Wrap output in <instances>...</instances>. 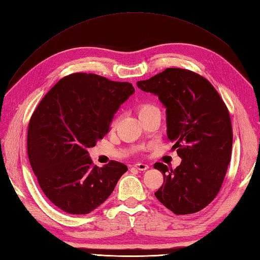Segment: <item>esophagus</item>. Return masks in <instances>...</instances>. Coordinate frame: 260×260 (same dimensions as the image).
<instances>
[{"mask_svg":"<svg viewBox=\"0 0 260 260\" xmlns=\"http://www.w3.org/2000/svg\"><path fill=\"white\" fill-rule=\"evenodd\" d=\"M134 168L139 171H146L148 169V165L145 163H136L134 164Z\"/></svg>","mask_w":260,"mask_h":260,"instance_id":"34e87169","label":"esophagus"}]
</instances>
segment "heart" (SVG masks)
<instances>
[{"label":"heart","instance_id":"1","mask_svg":"<svg viewBox=\"0 0 260 260\" xmlns=\"http://www.w3.org/2000/svg\"><path fill=\"white\" fill-rule=\"evenodd\" d=\"M136 112H137V114H139V117L141 119V118L146 117V116L151 115V114L159 113V110L155 106V105L152 103H142L136 107ZM115 125H116V119L112 123V127H115Z\"/></svg>","mask_w":260,"mask_h":260}]
</instances>
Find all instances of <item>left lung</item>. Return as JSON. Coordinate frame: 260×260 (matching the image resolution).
I'll return each mask as SVG.
<instances>
[{
    "label": "left lung",
    "mask_w": 260,
    "mask_h": 260,
    "mask_svg": "<svg viewBox=\"0 0 260 260\" xmlns=\"http://www.w3.org/2000/svg\"><path fill=\"white\" fill-rule=\"evenodd\" d=\"M137 87L156 95L167 108L168 139L182 158L174 170L154 164L164 176L154 194L175 214L200 211L217 197L231 158L227 106L206 78L186 69L167 68L137 81Z\"/></svg>",
    "instance_id": "1"
}]
</instances>
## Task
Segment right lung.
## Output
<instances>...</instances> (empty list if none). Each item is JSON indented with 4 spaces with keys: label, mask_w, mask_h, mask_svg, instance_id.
<instances>
[{
    "label": "right lung",
    "mask_w": 260,
    "mask_h": 260,
    "mask_svg": "<svg viewBox=\"0 0 260 260\" xmlns=\"http://www.w3.org/2000/svg\"><path fill=\"white\" fill-rule=\"evenodd\" d=\"M135 92L128 82L93 74L60 79L38 105L27 129V156L54 206L87 214L107 200L127 167L92 165L88 148L108 133L115 113Z\"/></svg>",
    "instance_id": "obj_1"
}]
</instances>
